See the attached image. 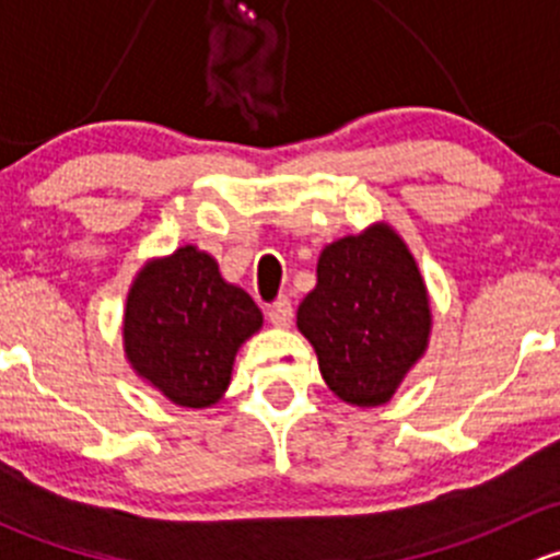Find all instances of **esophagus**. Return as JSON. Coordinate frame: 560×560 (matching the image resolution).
Masks as SVG:
<instances>
[{"label":"esophagus","mask_w":560,"mask_h":560,"mask_svg":"<svg viewBox=\"0 0 560 560\" xmlns=\"http://www.w3.org/2000/svg\"><path fill=\"white\" fill-rule=\"evenodd\" d=\"M268 319L273 322L276 327H290L292 325V303L290 298H279L273 306L268 308Z\"/></svg>","instance_id":"esophagus-1"}]
</instances>
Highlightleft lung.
<instances>
[{"mask_svg":"<svg viewBox=\"0 0 560 560\" xmlns=\"http://www.w3.org/2000/svg\"><path fill=\"white\" fill-rule=\"evenodd\" d=\"M298 330L338 398L387 404L431 338V301L404 238L380 222L322 248Z\"/></svg>","mask_w":560,"mask_h":560,"instance_id":"1","label":"left lung"}]
</instances>
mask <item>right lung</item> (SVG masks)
<instances>
[{"label":"right lung","instance_id":"add662e5","mask_svg":"<svg viewBox=\"0 0 560 560\" xmlns=\"http://www.w3.org/2000/svg\"><path fill=\"white\" fill-rule=\"evenodd\" d=\"M262 312L228 284L197 246L151 259L135 276L124 308V352L140 380L186 409L213 406L230 387L241 343Z\"/></svg>","mask_w":560,"mask_h":560}]
</instances>
